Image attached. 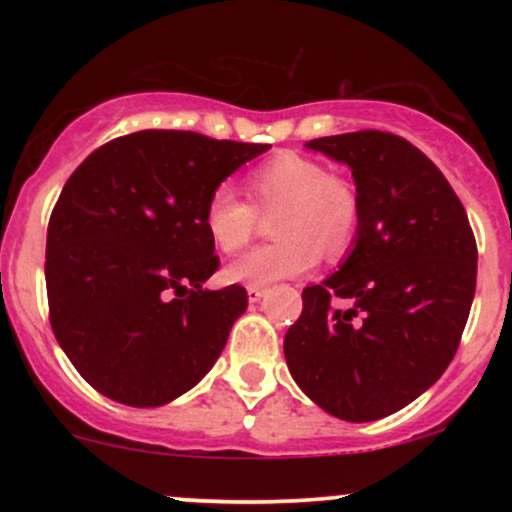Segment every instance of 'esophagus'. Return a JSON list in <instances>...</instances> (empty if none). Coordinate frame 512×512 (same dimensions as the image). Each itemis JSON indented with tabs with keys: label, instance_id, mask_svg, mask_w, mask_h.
<instances>
[{
	"label": "esophagus",
	"instance_id": "obj_1",
	"mask_svg": "<svg viewBox=\"0 0 512 512\" xmlns=\"http://www.w3.org/2000/svg\"><path fill=\"white\" fill-rule=\"evenodd\" d=\"M264 296V286H248V298L250 303H257Z\"/></svg>",
	"mask_w": 512,
	"mask_h": 512
}]
</instances>
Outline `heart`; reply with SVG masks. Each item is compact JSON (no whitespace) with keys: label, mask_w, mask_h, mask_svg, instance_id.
<instances>
[{"label":"heart","mask_w":512,"mask_h":512,"mask_svg":"<svg viewBox=\"0 0 512 512\" xmlns=\"http://www.w3.org/2000/svg\"><path fill=\"white\" fill-rule=\"evenodd\" d=\"M248 199L221 185L209 195L204 228L221 252H238L260 228V214L272 216L276 243L240 255L226 267L228 281L267 286L315 267L317 257L339 260L354 243L361 202L342 175L327 173L315 158L284 154L269 158L248 175Z\"/></svg>","instance_id":"b5f03b06"}]
</instances>
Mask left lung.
Wrapping results in <instances>:
<instances>
[{
    "label": "left lung",
    "mask_w": 512,
    "mask_h": 512,
    "mask_svg": "<svg viewBox=\"0 0 512 512\" xmlns=\"http://www.w3.org/2000/svg\"><path fill=\"white\" fill-rule=\"evenodd\" d=\"M305 146L351 168L361 221L339 272L303 291L284 356L317 407L363 424L407 407L450 366L477 289V240L450 182L407 139L361 129Z\"/></svg>",
    "instance_id": "1"
}]
</instances>
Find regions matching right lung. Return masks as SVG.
<instances>
[{
  "mask_svg": "<svg viewBox=\"0 0 512 512\" xmlns=\"http://www.w3.org/2000/svg\"><path fill=\"white\" fill-rule=\"evenodd\" d=\"M267 144L142 129L103 144L52 209L45 252L50 325L81 378L129 407H161L195 387L248 308L219 269L204 209Z\"/></svg>",
  "mask_w": 512,
  "mask_h": 512,
  "instance_id": "add662e5",
  "label": "right lung"
}]
</instances>
